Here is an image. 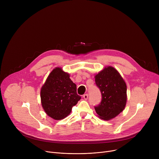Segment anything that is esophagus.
<instances>
[{
    "mask_svg": "<svg viewBox=\"0 0 159 159\" xmlns=\"http://www.w3.org/2000/svg\"><path fill=\"white\" fill-rule=\"evenodd\" d=\"M83 98H84L85 100H87L88 98V94H85L83 95Z\"/></svg>",
    "mask_w": 159,
    "mask_h": 159,
    "instance_id": "esophagus-1",
    "label": "esophagus"
}]
</instances>
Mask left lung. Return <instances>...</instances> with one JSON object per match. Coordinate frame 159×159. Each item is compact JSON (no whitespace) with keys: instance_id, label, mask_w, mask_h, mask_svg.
I'll return each mask as SVG.
<instances>
[{"instance_id":"8db88e82","label":"left lung","mask_w":159,"mask_h":159,"mask_svg":"<svg viewBox=\"0 0 159 159\" xmlns=\"http://www.w3.org/2000/svg\"><path fill=\"white\" fill-rule=\"evenodd\" d=\"M95 84L102 95V101L95 106L101 119L109 120L120 113L127 101V87L120 73L112 66H107L95 76Z\"/></svg>"}]
</instances>
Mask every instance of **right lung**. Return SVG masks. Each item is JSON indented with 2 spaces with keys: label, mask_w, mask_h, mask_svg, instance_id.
Listing matches in <instances>:
<instances>
[{
  "label": "right lung",
  "mask_w": 159,
  "mask_h": 159,
  "mask_svg": "<svg viewBox=\"0 0 159 159\" xmlns=\"http://www.w3.org/2000/svg\"><path fill=\"white\" fill-rule=\"evenodd\" d=\"M42 106L46 113L55 120L66 117L81 97L77 93V86L70 74L61 68H55L40 90Z\"/></svg>",
  "instance_id": "obj_1"
}]
</instances>
